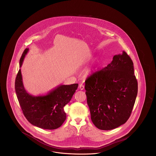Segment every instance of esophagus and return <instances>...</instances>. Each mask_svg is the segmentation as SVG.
I'll return each mask as SVG.
<instances>
[{
  "mask_svg": "<svg viewBox=\"0 0 156 156\" xmlns=\"http://www.w3.org/2000/svg\"><path fill=\"white\" fill-rule=\"evenodd\" d=\"M79 88L81 90H83L84 89V85L83 84H80L79 86Z\"/></svg>",
  "mask_w": 156,
  "mask_h": 156,
  "instance_id": "obj_1",
  "label": "esophagus"
}]
</instances>
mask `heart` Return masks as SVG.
Returning <instances> with one entry per match:
<instances>
[{
  "label": "heart",
  "instance_id": "1",
  "mask_svg": "<svg viewBox=\"0 0 156 156\" xmlns=\"http://www.w3.org/2000/svg\"><path fill=\"white\" fill-rule=\"evenodd\" d=\"M93 70V67L92 66H88L87 67H85L82 71V74L84 76H88L92 72Z\"/></svg>",
  "mask_w": 156,
  "mask_h": 156
}]
</instances>
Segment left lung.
I'll use <instances>...</instances> for the list:
<instances>
[{
    "instance_id": "obj_1",
    "label": "left lung",
    "mask_w": 156,
    "mask_h": 156,
    "mask_svg": "<svg viewBox=\"0 0 156 156\" xmlns=\"http://www.w3.org/2000/svg\"><path fill=\"white\" fill-rule=\"evenodd\" d=\"M91 120L101 130H109L125 123L137 95L133 63L123 51L111 62L85 81Z\"/></svg>"
}]
</instances>
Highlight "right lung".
Instances as JSON below:
<instances>
[{
  "mask_svg": "<svg viewBox=\"0 0 156 156\" xmlns=\"http://www.w3.org/2000/svg\"><path fill=\"white\" fill-rule=\"evenodd\" d=\"M29 51L27 48L23 52L20 68ZM78 87V83L59 85L45 95L34 96L24 88L20 68L15 80L16 95L24 116L31 125L47 130L58 128L66 120L64 107L71 101Z\"/></svg>",
  "mask_w": 156,
  "mask_h": 156,
  "instance_id": "1",
  "label": "right lung"
}]
</instances>
